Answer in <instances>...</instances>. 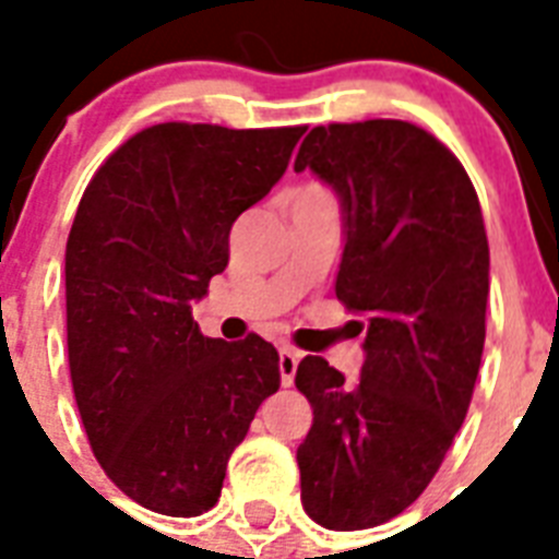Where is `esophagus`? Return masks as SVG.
I'll return each instance as SVG.
<instances>
[{"label":"esophagus","instance_id":"esophagus-1","mask_svg":"<svg viewBox=\"0 0 559 559\" xmlns=\"http://www.w3.org/2000/svg\"><path fill=\"white\" fill-rule=\"evenodd\" d=\"M298 362H301V354H298L296 348H281V350H278L281 385H293V380H296Z\"/></svg>","mask_w":559,"mask_h":559}]
</instances>
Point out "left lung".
Here are the masks:
<instances>
[{
	"mask_svg": "<svg viewBox=\"0 0 559 559\" xmlns=\"http://www.w3.org/2000/svg\"><path fill=\"white\" fill-rule=\"evenodd\" d=\"M340 197L336 298L359 313L357 382L305 357L296 389L313 406L298 447L301 502L331 531L403 513L464 424L485 350L490 249L476 188L435 135L394 118L313 127L296 170Z\"/></svg>",
	"mask_w": 559,
	"mask_h": 559,
	"instance_id": "left-lung-1",
	"label": "left lung"
}]
</instances>
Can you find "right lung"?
<instances>
[{
	"mask_svg": "<svg viewBox=\"0 0 559 559\" xmlns=\"http://www.w3.org/2000/svg\"><path fill=\"white\" fill-rule=\"evenodd\" d=\"M301 135L168 121L121 144L83 191L66 243L74 400L104 473L147 511L214 508L228 455L278 391L270 342L202 336L191 305Z\"/></svg>",
	"mask_w": 559,
	"mask_h": 559,
	"instance_id": "add662e5",
	"label": "right lung"
}]
</instances>
